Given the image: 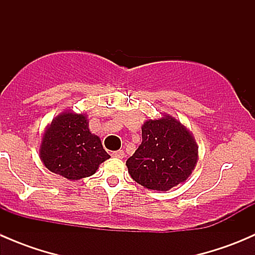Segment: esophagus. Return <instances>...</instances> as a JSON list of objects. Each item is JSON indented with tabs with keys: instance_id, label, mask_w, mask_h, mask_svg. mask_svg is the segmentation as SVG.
<instances>
[{
	"instance_id": "obj_1",
	"label": "esophagus",
	"mask_w": 255,
	"mask_h": 255,
	"mask_svg": "<svg viewBox=\"0 0 255 255\" xmlns=\"http://www.w3.org/2000/svg\"><path fill=\"white\" fill-rule=\"evenodd\" d=\"M111 155L113 156V158L122 159L123 156H125V151H123V150H116V151H112Z\"/></svg>"
}]
</instances>
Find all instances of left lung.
Wrapping results in <instances>:
<instances>
[{
  "instance_id": "left-lung-1",
  "label": "left lung",
  "mask_w": 255,
  "mask_h": 255,
  "mask_svg": "<svg viewBox=\"0 0 255 255\" xmlns=\"http://www.w3.org/2000/svg\"><path fill=\"white\" fill-rule=\"evenodd\" d=\"M199 146L192 133L175 117L163 115L142 126V143L126 161L135 182L149 190L168 191L192 174Z\"/></svg>"
}]
</instances>
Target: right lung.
<instances>
[{
    "label": "right lung",
    "mask_w": 255,
    "mask_h": 255,
    "mask_svg": "<svg viewBox=\"0 0 255 255\" xmlns=\"http://www.w3.org/2000/svg\"><path fill=\"white\" fill-rule=\"evenodd\" d=\"M40 160L51 173L75 181L96 173L110 158L99 135L91 133L85 113L64 111L44 130Z\"/></svg>",
    "instance_id": "1"
}]
</instances>
